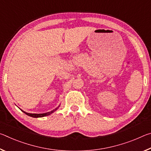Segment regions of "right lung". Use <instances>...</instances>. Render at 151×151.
Instances as JSON below:
<instances>
[{
  "instance_id": "add662e5",
  "label": "right lung",
  "mask_w": 151,
  "mask_h": 151,
  "mask_svg": "<svg viewBox=\"0 0 151 151\" xmlns=\"http://www.w3.org/2000/svg\"><path fill=\"white\" fill-rule=\"evenodd\" d=\"M58 109L56 108L55 109L52 110V111H51L50 112H46V113H42V114H32V113H28V112H26L22 111V110H21V111L24 112V113H25L26 114H27L28 116H30L31 117H34V118H39V117H43V116H48V115H50V114H52V112H54L56 110H57Z\"/></svg>"
}]
</instances>
